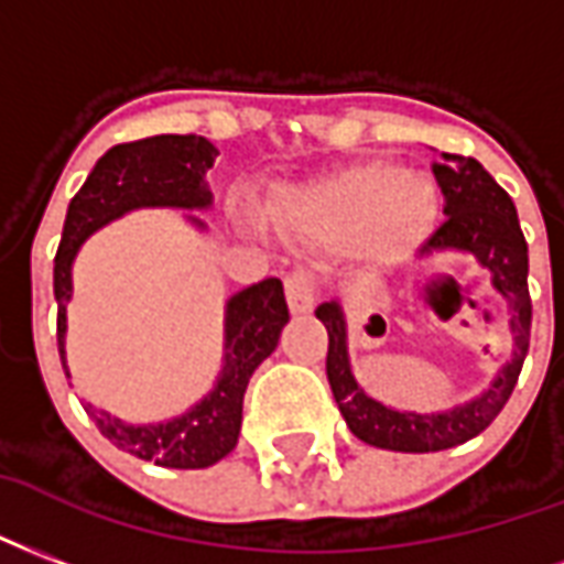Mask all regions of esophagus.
Listing matches in <instances>:
<instances>
[{
	"label": "esophagus",
	"instance_id": "esophagus-1",
	"mask_svg": "<svg viewBox=\"0 0 564 564\" xmlns=\"http://www.w3.org/2000/svg\"><path fill=\"white\" fill-rule=\"evenodd\" d=\"M285 297L288 310L294 315H306L315 306V282H312L310 273H291L285 279Z\"/></svg>",
	"mask_w": 564,
	"mask_h": 564
}]
</instances>
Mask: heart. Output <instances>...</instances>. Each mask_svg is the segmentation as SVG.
<instances>
[{"instance_id": "1", "label": "heart", "mask_w": 564, "mask_h": 564, "mask_svg": "<svg viewBox=\"0 0 564 564\" xmlns=\"http://www.w3.org/2000/svg\"><path fill=\"white\" fill-rule=\"evenodd\" d=\"M438 209L442 195L426 171L357 159L285 188L267 204V219L324 246H343L364 270H390L421 252Z\"/></svg>"}]
</instances>
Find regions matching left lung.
Masks as SVG:
<instances>
[{"mask_svg":"<svg viewBox=\"0 0 564 564\" xmlns=\"http://www.w3.org/2000/svg\"><path fill=\"white\" fill-rule=\"evenodd\" d=\"M435 180L445 195V225L426 240V258L435 254H471L487 273L492 291L508 303L511 357L496 372L490 388L478 397L442 409V412H409L376 400L360 388L348 357V324L343 300H327L315 310V318L327 327V381L348 430L381 451L400 454H433L475 438L490 426L523 369L532 330V300H529V246L520 231L511 195L492 180L484 164L466 155L442 152L435 164Z\"/></svg>","mask_w":564,"mask_h":564,"instance_id":"left-lung-1","label":"left lung"}]
</instances>
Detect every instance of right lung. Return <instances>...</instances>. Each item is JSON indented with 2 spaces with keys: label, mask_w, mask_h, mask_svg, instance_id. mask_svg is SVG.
<instances>
[{
  "label": "right lung",
  "mask_w": 564,
  "mask_h": 564,
  "mask_svg": "<svg viewBox=\"0 0 564 564\" xmlns=\"http://www.w3.org/2000/svg\"><path fill=\"white\" fill-rule=\"evenodd\" d=\"M219 150L197 134H155L134 143H119L108 150L86 176L80 192L72 197L65 213L63 240L53 261V294L59 303L56 343L65 376V330L72 303V267L89 237L110 221L122 219L134 209H188L186 221L197 231H207V221L195 213L213 207L207 171ZM288 324L285 291L279 279H264L258 285L237 291L225 303V355L216 384L207 397L159 423H126L117 414L84 402L86 414L96 421L105 438L129 454L152 459L167 468H207L237 447L242 423V393L249 378L267 357L276 351L279 333Z\"/></svg>",
  "instance_id": "1"
}]
</instances>
